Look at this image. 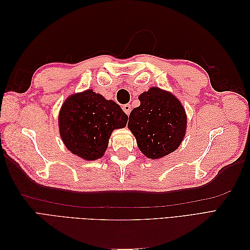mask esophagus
I'll use <instances>...</instances> for the list:
<instances>
[{"instance_id":"34e87169","label":"esophagus","mask_w":250,"mask_h":250,"mask_svg":"<svg viewBox=\"0 0 250 250\" xmlns=\"http://www.w3.org/2000/svg\"><path fill=\"white\" fill-rule=\"evenodd\" d=\"M123 110L125 111V113H126L127 116H129V113H130V111H131L130 104H125V105H123Z\"/></svg>"}]
</instances>
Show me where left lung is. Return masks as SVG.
<instances>
[{
	"instance_id": "left-lung-1",
	"label": "left lung",
	"mask_w": 250,
	"mask_h": 250,
	"mask_svg": "<svg viewBox=\"0 0 250 250\" xmlns=\"http://www.w3.org/2000/svg\"><path fill=\"white\" fill-rule=\"evenodd\" d=\"M139 99L141 105L131 110L128 122L139 149L152 160L168 155L184 140L185 108L177 98L158 87H151Z\"/></svg>"
}]
</instances>
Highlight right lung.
<instances>
[{"label": "right lung", "mask_w": 250, "mask_h": 250, "mask_svg": "<svg viewBox=\"0 0 250 250\" xmlns=\"http://www.w3.org/2000/svg\"><path fill=\"white\" fill-rule=\"evenodd\" d=\"M59 131L65 147L86 161L102 157L113 129L126 126L120 105L92 89L67 98L59 112Z\"/></svg>", "instance_id": "add662e5"}]
</instances>
